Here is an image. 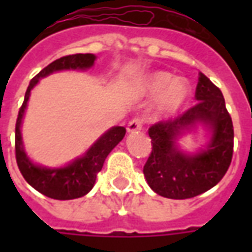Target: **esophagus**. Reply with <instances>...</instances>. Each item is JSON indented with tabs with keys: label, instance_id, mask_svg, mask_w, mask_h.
I'll list each match as a JSON object with an SVG mask.
<instances>
[{
	"label": "esophagus",
	"instance_id": "obj_1",
	"mask_svg": "<svg viewBox=\"0 0 252 252\" xmlns=\"http://www.w3.org/2000/svg\"><path fill=\"white\" fill-rule=\"evenodd\" d=\"M143 126V119L140 117H135V119H132L129 123H128V126H126V129L128 132H136L140 131Z\"/></svg>",
	"mask_w": 252,
	"mask_h": 252
}]
</instances>
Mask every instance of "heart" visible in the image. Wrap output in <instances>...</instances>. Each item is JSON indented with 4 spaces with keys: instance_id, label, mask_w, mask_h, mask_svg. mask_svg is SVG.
Listing matches in <instances>:
<instances>
[{
    "instance_id": "b5f03b06",
    "label": "heart",
    "mask_w": 252,
    "mask_h": 252,
    "mask_svg": "<svg viewBox=\"0 0 252 252\" xmlns=\"http://www.w3.org/2000/svg\"><path fill=\"white\" fill-rule=\"evenodd\" d=\"M146 88L151 93H163L162 101L169 109H174L185 99L186 85L181 81H175L167 72H155L150 75L146 81Z\"/></svg>"
}]
</instances>
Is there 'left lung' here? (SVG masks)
I'll use <instances>...</instances> for the list:
<instances>
[{"mask_svg": "<svg viewBox=\"0 0 252 252\" xmlns=\"http://www.w3.org/2000/svg\"><path fill=\"white\" fill-rule=\"evenodd\" d=\"M198 102L177 116L150 126L153 150L143 173L150 188L166 198L185 200L217 185L227 173L233 154V126L220 89L202 72L195 88ZM201 121L214 131L208 150L195 157L180 153L175 137L188 126Z\"/></svg>", "mask_w": 252, "mask_h": 252, "instance_id": "left-lung-1", "label": "left lung"}]
</instances>
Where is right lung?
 <instances>
[{
	"instance_id": "1",
	"label": "right lung",
	"mask_w": 252,
	"mask_h": 252,
	"mask_svg": "<svg viewBox=\"0 0 252 252\" xmlns=\"http://www.w3.org/2000/svg\"><path fill=\"white\" fill-rule=\"evenodd\" d=\"M94 61H95V57L93 54H75V55H66V57L59 58L50 63L37 75L31 79L30 86L25 92L24 102L19 110V116L16 121L14 151H16V162L19 166L20 173L32 188H35L41 194L54 200H72V198H78L89 193L94 186L97 174L102 169L106 157L123 140V137L126 135V128L124 126L112 128L99 137L85 157L74 160L71 164H68L63 169L51 170L39 167L27 158L23 143H21V132H20L21 120L27 108V102L30 99L31 90L39 82L40 78L46 77L58 70L88 68L93 66Z\"/></svg>"
}]
</instances>
